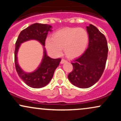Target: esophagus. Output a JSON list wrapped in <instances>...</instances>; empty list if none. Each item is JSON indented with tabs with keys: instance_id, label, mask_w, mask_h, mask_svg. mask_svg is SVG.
I'll return each mask as SVG.
<instances>
[{
	"instance_id": "34e87169",
	"label": "esophagus",
	"mask_w": 121,
	"mask_h": 121,
	"mask_svg": "<svg viewBox=\"0 0 121 121\" xmlns=\"http://www.w3.org/2000/svg\"><path fill=\"white\" fill-rule=\"evenodd\" d=\"M65 62H66V61L65 60V59H61V62H60V63L61 64H64V63H65Z\"/></svg>"
}]
</instances>
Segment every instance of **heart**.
I'll return each mask as SVG.
<instances>
[{
    "instance_id": "b5f03b06",
    "label": "heart",
    "mask_w": 121,
    "mask_h": 121,
    "mask_svg": "<svg viewBox=\"0 0 121 121\" xmlns=\"http://www.w3.org/2000/svg\"><path fill=\"white\" fill-rule=\"evenodd\" d=\"M88 34L81 28H66L53 34L52 39H47L45 45L53 55L58 56L64 48L69 57H76L84 52L88 43Z\"/></svg>"
}]
</instances>
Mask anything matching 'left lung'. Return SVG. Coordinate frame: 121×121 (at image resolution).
<instances>
[{
    "instance_id": "left-lung-1",
    "label": "left lung",
    "mask_w": 121,
    "mask_h": 121,
    "mask_svg": "<svg viewBox=\"0 0 121 121\" xmlns=\"http://www.w3.org/2000/svg\"><path fill=\"white\" fill-rule=\"evenodd\" d=\"M89 45L81 56L71 62L73 70L68 79L73 85L88 88L101 78L106 65L108 47L106 37L93 25L86 27Z\"/></svg>"
}]
</instances>
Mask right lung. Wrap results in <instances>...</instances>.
I'll return each instance as SVG.
<instances>
[{
  "mask_svg": "<svg viewBox=\"0 0 121 121\" xmlns=\"http://www.w3.org/2000/svg\"><path fill=\"white\" fill-rule=\"evenodd\" d=\"M52 26L48 24L35 23L22 30L15 44V63L17 73L21 79L29 86L41 88L46 86L53 76L54 72L59 66L61 59H54L47 56L45 41L48 32L52 31ZM30 39H36L43 45L44 56L42 62L37 69L31 73H27L22 70L17 61V52L21 43Z\"/></svg>",
  "mask_w": 121,
  "mask_h": 121,
  "instance_id": "add662e5",
  "label": "right lung"
}]
</instances>
